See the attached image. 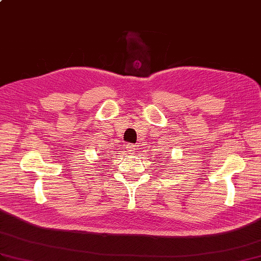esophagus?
<instances>
[{
	"mask_svg": "<svg viewBox=\"0 0 261 261\" xmlns=\"http://www.w3.org/2000/svg\"><path fill=\"white\" fill-rule=\"evenodd\" d=\"M126 148H127V151H128L129 154H134V152L137 149V146L134 145V144H128L126 146Z\"/></svg>",
	"mask_w": 261,
	"mask_h": 261,
	"instance_id": "34e87169",
	"label": "esophagus"
}]
</instances>
